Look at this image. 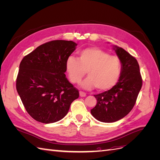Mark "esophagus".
Returning <instances> with one entry per match:
<instances>
[{"instance_id": "34e87169", "label": "esophagus", "mask_w": 160, "mask_h": 160, "mask_svg": "<svg viewBox=\"0 0 160 160\" xmlns=\"http://www.w3.org/2000/svg\"><path fill=\"white\" fill-rule=\"evenodd\" d=\"M79 95L81 97V98H83V97H85L86 96V93H85V92H83V91H79Z\"/></svg>"}]
</instances>
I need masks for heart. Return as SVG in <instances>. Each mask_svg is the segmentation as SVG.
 Here are the masks:
<instances>
[{
    "mask_svg": "<svg viewBox=\"0 0 160 160\" xmlns=\"http://www.w3.org/2000/svg\"><path fill=\"white\" fill-rule=\"evenodd\" d=\"M66 70L70 81L79 83L88 71L89 77L82 88L107 91L117 84L122 71V62L117 56L98 47H89L78 52V59L69 57L66 61Z\"/></svg>",
    "mask_w": 160,
    "mask_h": 160,
    "instance_id": "1",
    "label": "heart"
}]
</instances>
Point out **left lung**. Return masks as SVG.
<instances>
[{
    "label": "left lung",
    "instance_id": "left-lung-1",
    "mask_svg": "<svg viewBox=\"0 0 160 160\" xmlns=\"http://www.w3.org/2000/svg\"><path fill=\"white\" fill-rule=\"evenodd\" d=\"M122 62V71L113 88L103 93L94 95L98 103L91 113L99 122L112 123L123 118L136 102L142 86V78L136 59L123 48L114 47Z\"/></svg>",
    "mask_w": 160,
    "mask_h": 160
}]
</instances>
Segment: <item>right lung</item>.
Listing matches in <instances>:
<instances>
[{"label": "right lung", "instance_id": "obj_1", "mask_svg": "<svg viewBox=\"0 0 160 160\" xmlns=\"http://www.w3.org/2000/svg\"><path fill=\"white\" fill-rule=\"evenodd\" d=\"M77 45L71 41L44 43L25 56L16 88L27 113L38 122H57L67 114L79 91L67 80L66 61Z\"/></svg>", "mask_w": 160, "mask_h": 160}]
</instances>
